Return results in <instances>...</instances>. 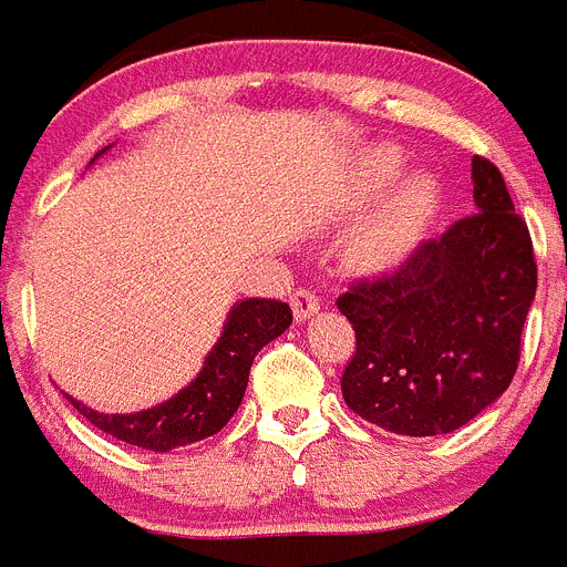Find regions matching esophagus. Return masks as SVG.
Returning <instances> with one entry per match:
<instances>
[{
  "mask_svg": "<svg viewBox=\"0 0 567 567\" xmlns=\"http://www.w3.org/2000/svg\"><path fill=\"white\" fill-rule=\"evenodd\" d=\"M290 308H293L296 321H308L310 316L319 313V308H321L319 293H316V290H308V288H299L293 296H290Z\"/></svg>",
  "mask_w": 567,
  "mask_h": 567,
  "instance_id": "1",
  "label": "esophagus"
}]
</instances>
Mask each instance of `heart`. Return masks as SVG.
Listing matches in <instances>:
<instances>
[{"instance_id":"1","label":"heart","mask_w":567,"mask_h":567,"mask_svg":"<svg viewBox=\"0 0 567 567\" xmlns=\"http://www.w3.org/2000/svg\"><path fill=\"white\" fill-rule=\"evenodd\" d=\"M403 156L396 147H374L361 162V184L380 189L396 176ZM439 187L433 176L416 171L391 184L372 215L358 226L349 243V259L361 268H389L409 251L436 206Z\"/></svg>"}]
</instances>
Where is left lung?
Returning <instances> with one entry per match:
<instances>
[{"label":"left lung","mask_w":567,"mask_h":567,"mask_svg":"<svg viewBox=\"0 0 567 567\" xmlns=\"http://www.w3.org/2000/svg\"><path fill=\"white\" fill-rule=\"evenodd\" d=\"M473 200L470 218L416 246L396 271L338 296L355 330L343 400L383 431H458L517 372L537 290L532 237L501 171L481 156L473 158Z\"/></svg>","instance_id":"1"}]
</instances>
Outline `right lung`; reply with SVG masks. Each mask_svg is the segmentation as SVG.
Returning <instances> with one entry per match:
<instances>
[{"label": "right lung", "instance_id": "1", "mask_svg": "<svg viewBox=\"0 0 567 567\" xmlns=\"http://www.w3.org/2000/svg\"><path fill=\"white\" fill-rule=\"evenodd\" d=\"M111 147V145H109ZM109 147L97 153L103 156ZM94 156V158H97ZM92 158V162H94ZM293 321L285 301L243 299L229 310L218 343L206 355L204 367L189 385H184L171 400L136 414H103L72 394H63L86 416L94 427L109 436L142 447V451L167 453L173 447L215 436L240 409L248 385V372L257 352L274 338L282 336Z\"/></svg>", "mask_w": 567, "mask_h": 567}]
</instances>
